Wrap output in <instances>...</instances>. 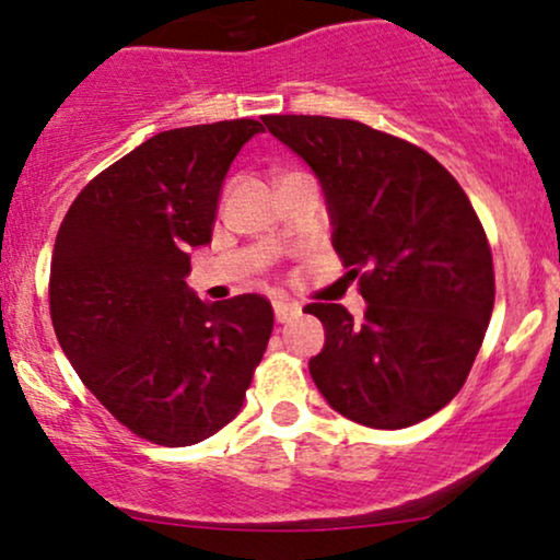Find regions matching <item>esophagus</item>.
Segmentation results:
<instances>
[{
	"label": "esophagus",
	"mask_w": 560,
	"mask_h": 560,
	"mask_svg": "<svg viewBox=\"0 0 560 560\" xmlns=\"http://www.w3.org/2000/svg\"><path fill=\"white\" fill-rule=\"evenodd\" d=\"M294 316H300V305L298 302H289V300H273V318L279 324H287Z\"/></svg>",
	"instance_id": "1"
}]
</instances>
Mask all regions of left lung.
Listing matches in <instances>:
<instances>
[{
  "label": "left lung",
  "instance_id": "1",
  "mask_svg": "<svg viewBox=\"0 0 560 560\" xmlns=\"http://www.w3.org/2000/svg\"><path fill=\"white\" fill-rule=\"evenodd\" d=\"M268 131L316 171L331 242L369 302L305 311L326 345L311 376L337 413L374 429L413 427L458 395L494 305L492 249L445 165L358 120L268 115Z\"/></svg>",
  "mask_w": 560,
  "mask_h": 560
}]
</instances>
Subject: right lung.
<instances>
[{
    "label": "right lung",
    "mask_w": 560,
    "mask_h": 560,
    "mask_svg": "<svg viewBox=\"0 0 560 560\" xmlns=\"http://www.w3.org/2000/svg\"><path fill=\"white\" fill-rule=\"evenodd\" d=\"M260 131L240 118L158 133L83 186L57 231V342L96 400L155 445L226 427L271 337L268 300L205 305L184 281L189 249L213 234L231 160Z\"/></svg>",
    "instance_id": "obj_1"
}]
</instances>
